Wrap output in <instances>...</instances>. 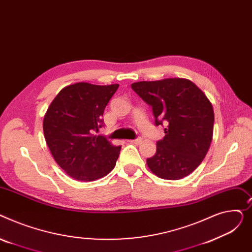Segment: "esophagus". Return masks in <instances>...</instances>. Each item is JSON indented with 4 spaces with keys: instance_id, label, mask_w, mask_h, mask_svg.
Returning a JSON list of instances; mask_svg holds the SVG:
<instances>
[{
    "instance_id": "obj_1",
    "label": "esophagus",
    "mask_w": 252,
    "mask_h": 252,
    "mask_svg": "<svg viewBox=\"0 0 252 252\" xmlns=\"http://www.w3.org/2000/svg\"><path fill=\"white\" fill-rule=\"evenodd\" d=\"M128 142L133 143V144H139V143H141V139H140V138H137V139H130V140H128Z\"/></svg>"
}]
</instances>
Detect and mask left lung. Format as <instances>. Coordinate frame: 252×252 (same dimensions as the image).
<instances>
[{"instance_id":"left-lung-1","label":"left lung","mask_w":252,"mask_h":252,"mask_svg":"<svg viewBox=\"0 0 252 252\" xmlns=\"http://www.w3.org/2000/svg\"><path fill=\"white\" fill-rule=\"evenodd\" d=\"M131 87L152 106L156 125H167L156 155L146 159L147 167L162 179L184 178L201 164L210 149L215 121L212 102L185 78L139 81Z\"/></svg>"}]
</instances>
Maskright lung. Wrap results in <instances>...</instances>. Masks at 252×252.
Returning a JSON list of instances; mask_svg holds the SVG:
<instances>
[{
    "instance_id": "1",
    "label": "right lung",
    "mask_w": 252,
    "mask_h": 252,
    "mask_svg": "<svg viewBox=\"0 0 252 252\" xmlns=\"http://www.w3.org/2000/svg\"><path fill=\"white\" fill-rule=\"evenodd\" d=\"M119 84L78 82L64 87L43 118V134L57 164L71 178L90 182L115 167L121 146L96 135L101 116Z\"/></svg>"
}]
</instances>
